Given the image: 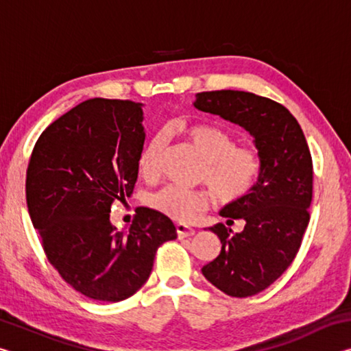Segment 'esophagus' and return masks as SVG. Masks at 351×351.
<instances>
[{
    "mask_svg": "<svg viewBox=\"0 0 351 351\" xmlns=\"http://www.w3.org/2000/svg\"><path fill=\"white\" fill-rule=\"evenodd\" d=\"M176 234H178V239H186V237L195 235V230L192 228H189V226H186V224L178 223L176 224Z\"/></svg>",
    "mask_w": 351,
    "mask_h": 351,
    "instance_id": "esophagus-1",
    "label": "esophagus"
}]
</instances>
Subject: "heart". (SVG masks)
I'll list each match as a JSON object with an SVG mask.
<instances>
[{
  "label": "heart",
  "mask_w": 351,
  "mask_h": 351,
  "mask_svg": "<svg viewBox=\"0 0 351 351\" xmlns=\"http://www.w3.org/2000/svg\"><path fill=\"white\" fill-rule=\"evenodd\" d=\"M180 133L204 161L199 180L210 187L219 201L234 203L245 198L257 184L261 173V156L255 147L237 145L232 134L209 123H184ZM164 145L165 138L159 133L142 148L138 167L147 180L158 176ZM209 201L210 195L206 190L167 186L152 195L150 206L165 217L187 221L204 210Z\"/></svg>",
  "instance_id": "heart-1"
}]
</instances>
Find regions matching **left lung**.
Listing matches in <instances>:
<instances>
[{
  "mask_svg": "<svg viewBox=\"0 0 351 351\" xmlns=\"http://www.w3.org/2000/svg\"><path fill=\"white\" fill-rule=\"evenodd\" d=\"M193 106L246 130L261 156V173L254 189L219 210L229 218L228 224L243 219L245 229L234 234L223 223L209 228L221 241V252L201 269L224 294L254 295L293 263L310 223V148L295 117L268 97L246 91H207L197 94Z\"/></svg>",
  "mask_w": 351,
  "mask_h": 351,
  "instance_id": "obj_1",
  "label": "left lung"
}]
</instances>
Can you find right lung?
<instances>
[{
	"label": "right lung",
	"instance_id": "1",
	"mask_svg": "<svg viewBox=\"0 0 351 351\" xmlns=\"http://www.w3.org/2000/svg\"><path fill=\"white\" fill-rule=\"evenodd\" d=\"M142 104L90 99L47 127L34 147L26 199L47 260L80 294L133 295L162 243L176 239L164 213L139 207L128 230L111 224L114 201L133 193L144 148Z\"/></svg>",
	"mask_w": 351,
	"mask_h": 351
}]
</instances>
